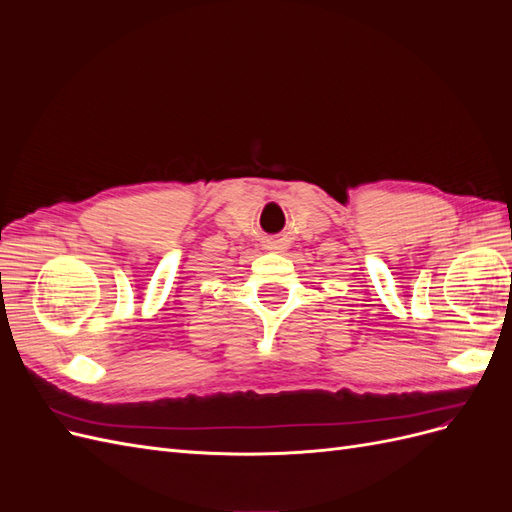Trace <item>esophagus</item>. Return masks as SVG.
I'll return each instance as SVG.
<instances>
[{
  "label": "esophagus",
  "mask_w": 512,
  "mask_h": 512,
  "mask_svg": "<svg viewBox=\"0 0 512 512\" xmlns=\"http://www.w3.org/2000/svg\"><path fill=\"white\" fill-rule=\"evenodd\" d=\"M271 247H275V243H273V245H271Z\"/></svg>",
  "instance_id": "obj_1"
}]
</instances>
